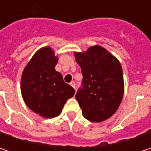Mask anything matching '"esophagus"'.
I'll return each instance as SVG.
<instances>
[{"label": "esophagus", "instance_id": "1", "mask_svg": "<svg viewBox=\"0 0 151 151\" xmlns=\"http://www.w3.org/2000/svg\"><path fill=\"white\" fill-rule=\"evenodd\" d=\"M70 85L72 86L73 88H75V89H76V82H75V81H71V82L70 83Z\"/></svg>", "mask_w": 151, "mask_h": 151}]
</instances>
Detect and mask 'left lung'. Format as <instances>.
Returning <instances> with one entry per match:
<instances>
[{
  "label": "left lung",
  "instance_id": "left-lung-1",
  "mask_svg": "<svg viewBox=\"0 0 151 151\" xmlns=\"http://www.w3.org/2000/svg\"><path fill=\"white\" fill-rule=\"evenodd\" d=\"M83 79L76 94L84 118L99 123L118 110L124 96L123 70L119 61L101 46L75 53Z\"/></svg>",
  "mask_w": 151,
  "mask_h": 151
}]
</instances>
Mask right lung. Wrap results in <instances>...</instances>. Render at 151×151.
<instances>
[{"label": "right lung", "instance_id": "obj_1", "mask_svg": "<svg viewBox=\"0 0 151 151\" xmlns=\"http://www.w3.org/2000/svg\"><path fill=\"white\" fill-rule=\"evenodd\" d=\"M58 58L50 47L37 51L25 67L21 91L26 105L44 118H54L62 111L75 90L65 83L60 73L56 71Z\"/></svg>", "mask_w": 151, "mask_h": 151}]
</instances>
